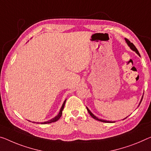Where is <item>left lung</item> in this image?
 Returning <instances> with one entry per match:
<instances>
[{"instance_id": "left-lung-1", "label": "left lung", "mask_w": 151, "mask_h": 151, "mask_svg": "<svg viewBox=\"0 0 151 151\" xmlns=\"http://www.w3.org/2000/svg\"><path fill=\"white\" fill-rule=\"evenodd\" d=\"M126 42H127V45H128V46H129V48H130L132 50H134V51H135V52H136V53H137V54L139 55V56H140V53H139L138 50H137V48H136V46L134 45V44H133V43H132L131 42L129 41V40H128V39H127V38H126ZM142 98H143V97H142ZM142 100H141V101H142ZM141 101H140V104L141 103ZM87 110H88V111L89 114L92 116V118H94V119L97 120V121H100V122H105V123H111V122H109V121H106V120H103V119H99L98 117H96V116H95V115H94L93 114H92V113H91V111H90L88 108H87Z\"/></svg>"}]
</instances>
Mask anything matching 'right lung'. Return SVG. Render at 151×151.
I'll list each match as a JSON object with an SVG mask.
<instances>
[{
  "label": "right lung",
  "mask_w": 151,
  "mask_h": 151,
  "mask_svg": "<svg viewBox=\"0 0 151 151\" xmlns=\"http://www.w3.org/2000/svg\"><path fill=\"white\" fill-rule=\"evenodd\" d=\"M65 102H66V100L64 101L63 104V105H62L61 108V110H60V111H59V114H58V115H57L56 117H55V118H53V119L49 120V121L45 122H41V124H51V123H52V122H57V120H59V119H60V117H61V115H62V111H63V108H64L65 105ZM29 122H30V121H29ZM34 123H36V122H34ZM37 124H39V122H37Z\"/></svg>",
  "instance_id": "1"
}]
</instances>
